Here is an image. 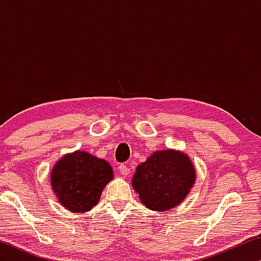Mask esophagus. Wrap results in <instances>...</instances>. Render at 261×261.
Returning <instances> with one entry per match:
<instances>
[{"mask_svg":"<svg viewBox=\"0 0 261 261\" xmlns=\"http://www.w3.org/2000/svg\"><path fill=\"white\" fill-rule=\"evenodd\" d=\"M120 173L123 176H127L130 174V168L125 165H120Z\"/></svg>","mask_w":261,"mask_h":261,"instance_id":"1","label":"esophagus"}]
</instances>
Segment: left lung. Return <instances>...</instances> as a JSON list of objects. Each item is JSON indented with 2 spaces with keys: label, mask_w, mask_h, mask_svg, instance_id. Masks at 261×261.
Masks as SVG:
<instances>
[{
  "label": "left lung",
  "mask_w": 261,
  "mask_h": 261,
  "mask_svg": "<svg viewBox=\"0 0 261 261\" xmlns=\"http://www.w3.org/2000/svg\"><path fill=\"white\" fill-rule=\"evenodd\" d=\"M194 182L196 169L187 154L165 149L137 167L132 188L147 208L166 212L184 200Z\"/></svg>",
  "instance_id": "8db88e82"
}]
</instances>
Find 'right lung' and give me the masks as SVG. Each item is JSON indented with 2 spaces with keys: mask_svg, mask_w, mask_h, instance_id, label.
Wrapping results in <instances>:
<instances>
[{
  "mask_svg": "<svg viewBox=\"0 0 261 261\" xmlns=\"http://www.w3.org/2000/svg\"><path fill=\"white\" fill-rule=\"evenodd\" d=\"M113 178V168L107 161L84 151L62 156L50 174L53 191L60 204L73 213L91 211Z\"/></svg>",
  "mask_w": 261,
  "mask_h": 261,
  "instance_id": "right-lung-1",
  "label": "right lung"
}]
</instances>
